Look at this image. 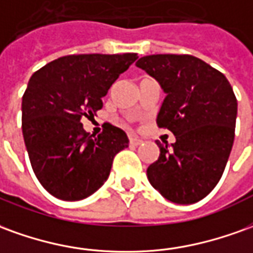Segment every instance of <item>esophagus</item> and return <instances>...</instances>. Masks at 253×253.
<instances>
[{
  "instance_id": "obj_1",
  "label": "esophagus",
  "mask_w": 253,
  "mask_h": 253,
  "mask_svg": "<svg viewBox=\"0 0 253 253\" xmlns=\"http://www.w3.org/2000/svg\"><path fill=\"white\" fill-rule=\"evenodd\" d=\"M141 144H142V139L137 138V137H131V138H130V145H131V146H138V145Z\"/></svg>"
}]
</instances>
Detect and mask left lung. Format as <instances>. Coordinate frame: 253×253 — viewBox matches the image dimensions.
<instances>
[{
	"label": "left lung",
	"instance_id": "obj_1",
	"mask_svg": "<svg viewBox=\"0 0 253 253\" xmlns=\"http://www.w3.org/2000/svg\"><path fill=\"white\" fill-rule=\"evenodd\" d=\"M137 67L167 94L156 123L175 142L156 144L160 156L146 175L153 188L176 204H193L211 193L225 171L234 142L237 98L226 77L190 54H152Z\"/></svg>",
	"mask_w": 253,
	"mask_h": 253
}]
</instances>
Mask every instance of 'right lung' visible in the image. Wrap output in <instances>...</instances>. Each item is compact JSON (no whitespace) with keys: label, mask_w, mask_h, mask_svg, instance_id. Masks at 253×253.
Segmentation results:
<instances>
[{"label":"right lung","mask_w":253,"mask_h":253,"mask_svg":"<svg viewBox=\"0 0 253 253\" xmlns=\"http://www.w3.org/2000/svg\"><path fill=\"white\" fill-rule=\"evenodd\" d=\"M137 53L71 54L33 74L22 100V130L40 183L60 200L89 197L108 179L115 155L128 146L126 132L104 125L89 135L82 118L102 108V97Z\"/></svg>","instance_id":"right-lung-1"}]
</instances>
